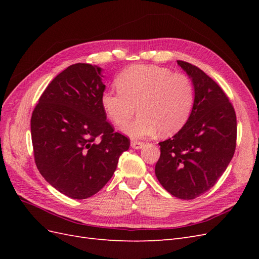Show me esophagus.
Masks as SVG:
<instances>
[{
    "label": "esophagus",
    "instance_id": "obj_1",
    "mask_svg": "<svg viewBox=\"0 0 259 259\" xmlns=\"http://www.w3.org/2000/svg\"><path fill=\"white\" fill-rule=\"evenodd\" d=\"M144 146H145V144L142 142H132L131 143V147L133 149H142Z\"/></svg>",
    "mask_w": 259,
    "mask_h": 259
}]
</instances>
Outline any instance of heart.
I'll list each match as a JSON object with an SVG mask.
<instances>
[{
	"label": "heart",
	"mask_w": 259,
	"mask_h": 259,
	"mask_svg": "<svg viewBox=\"0 0 259 259\" xmlns=\"http://www.w3.org/2000/svg\"><path fill=\"white\" fill-rule=\"evenodd\" d=\"M116 85L117 90L103 93L101 107L117 126L126 123L137 107L138 116L122 127L133 139L151 137L158 132L173 135L184 127L192 112L195 95L191 80L167 68L128 67L117 76Z\"/></svg>",
	"instance_id": "obj_1"
}]
</instances>
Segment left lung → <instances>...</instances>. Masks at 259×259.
I'll list each match as a JSON object with an SVG mask.
<instances>
[{"instance_id":"obj_1","label":"left lung","mask_w":259,"mask_h":259,"mask_svg":"<svg viewBox=\"0 0 259 259\" xmlns=\"http://www.w3.org/2000/svg\"><path fill=\"white\" fill-rule=\"evenodd\" d=\"M177 65L194 88V105L184 127L159 143L155 176L171 195L192 200L208 191L234 154L237 117L228 97L201 69L186 61Z\"/></svg>"}]
</instances>
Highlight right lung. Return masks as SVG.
Listing matches in <instances>:
<instances>
[{
  "label": "right lung",
  "mask_w": 259,
  "mask_h": 259,
  "mask_svg": "<svg viewBox=\"0 0 259 259\" xmlns=\"http://www.w3.org/2000/svg\"><path fill=\"white\" fill-rule=\"evenodd\" d=\"M101 71L89 64L68 67L49 84L31 116L36 167L46 182L71 199L96 194L130 148V140L106 121Z\"/></svg>",
  "instance_id": "right-lung-1"
}]
</instances>
